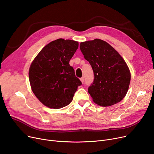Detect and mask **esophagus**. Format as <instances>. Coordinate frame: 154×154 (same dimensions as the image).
<instances>
[{
	"label": "esophagus",
	"mask_w": 154,
	"mask_h": 154,
	"mask_svg": "<svg viewBox=\"0 0 154 154\" xmlns=\"http://www.w3.org/2000/svg\"><path fill=\"white\" fill-rule=\"evenodd\" d=\"M80 80H81V82H82V83H83V82H84V80H85L84 76H82L81 78H80Z\"/></svg>",
	"instance_id": "1"
}]
</instances>
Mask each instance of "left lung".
<instances>
[{"label": "left lung", "mask_w": 154, "mask_h": 154, "mask_svg": "<svg viewBox=\"0 0 154 154\" xmlns=\"http://www.w3.org/2000/svg\"><path fill=\"white\" fill-rule=\"evenodd\" d=\"M79 48L93 71L94 80L88 90L93 101L108 106L122 101L131 78L123 57L108 43L99 39L81 42Z\"/></svg>", "instance_id": "8db88e82"}]
</instances>
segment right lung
Instances as JSON below:
<instances>
[{
  "mask_svg": "<svg viewBox=\"0 0 154 154\" xmlns=\"http://www.w3.org/2000/svg\"><path fill=\"white\" fill-rule=\"evenodd\" d=\"M78 42L58 39L43 48L31 64L29 78L35 96L45 106L58 109L68 105L82 85L69 61Z\"/></svg>",
  "mask_w": 154,
  "mask_h": 154,
  "instance_id": "1",
  "label": "right lung"
}]
</instances>
